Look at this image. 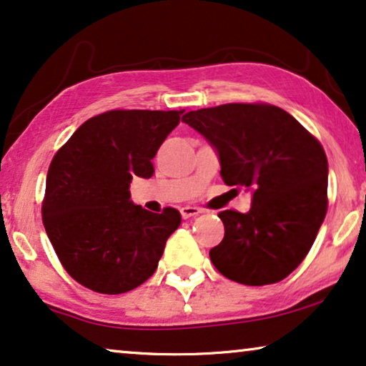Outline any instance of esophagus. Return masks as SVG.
<instances>
[{"instance_id": "obj_1", "label": "esophagus", "mask_w": 366, "mask_h": 366, "mask_svg": "<svg viewBox=\"0 0 366 366\" xmlns=\"http://www.w3.org/2000/svg\"><path fill=\"white\" fill-rule=\"evenodd\" d=\"M202 214V209H199V207H192V205H185L181 209V215L182 218H190V217H195Z\"/></svg>"}]
</instances>
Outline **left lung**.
Here are the masks:
<instances>
[{
	"label": "left lung",
	"instance_id": "left-lung-1",
	"mask_svg": "<svg viewBox=\"0 0 366 366\" xmlns=\"http://www.w3.org/2000/svg\"><path fill=\"white\" fill-rule=\"evenodd\" d=\"M182 122L209 141L227 185L253 192L247 214H218L225 237L210 249L215 268L247 286L280 282L302 263L327 214L324 148L282 108L228 103Z\"/></svg>",
	"mask_w": 366,
	"mask_h": 366
}]
</instances>
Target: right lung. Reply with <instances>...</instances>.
<instances>
[{
	"label": "right lung",
	"mask_w": 366,
	"mask_h": 366,
	"mask_svg": "<svg viewBox=\"0 0 366 366\" xmlns=\"http://www.w3.org/2000/svg\"><path fill=\"white\" fill-rule=\"evenodd\" d=\"M179 112L112 110L86 119L49 166L42 222L62 266L81 286L122 294L154 274L181 214L133 204L134 176L181 122Z\"/></svg>",
	"instance_id": "obj_1"
}]
</instances>
